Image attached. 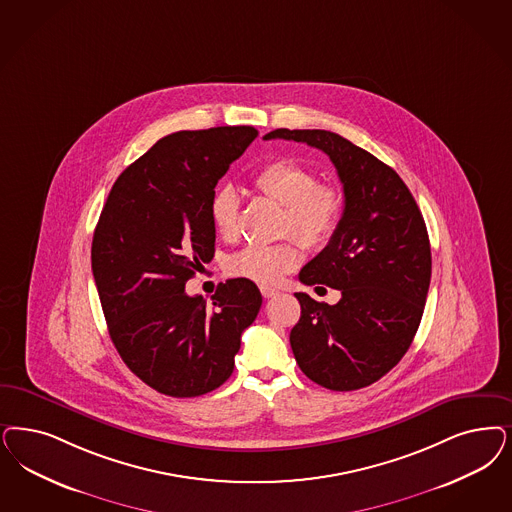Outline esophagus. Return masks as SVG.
Here are the masks:
<instances>
[{
  "label": "esophagus",
  "instance_id": "1",
  "mask_svg": "<svg viewBox=\"0 0 512 512\" xmlns=\"http://www.w3.org/2000/svg\"><path fill=\"white\" fill-rule=\"evenodd\" d=\"M261 293H263V297H265V299H272V297H276V295H278V289L263 285V287H261Z\"/></svg>",
  "mask_w": 512,
  "mask_h": 512
}]
</instances>
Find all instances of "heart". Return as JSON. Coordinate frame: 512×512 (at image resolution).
<instances>
[{
	"mask_svg": "<svg viewBox=\"0 0 512 512\" xmlns=\"http://www.w3.org/2000/svg\"><path fill=\"white\" fill-rule=\"evenodd\" d=\"M253 185L266 198L283 206L282 230L291 232L302 246L321 249L335 238L346 210V196L331 183H318L316 174L293 160L265 164ZM213 227L223 238H234L240 227V196L232 187L213 194ZM300 263V249L293 238L278 244H255L232 255L229 274L259 285H274Z\"/></svg>",
	"mask_w": 512,
	"mask_h": 512,
	"instance_id": "heart-1",
	"label": "heart"
}]
</instances>
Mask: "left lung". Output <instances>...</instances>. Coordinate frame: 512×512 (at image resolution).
<instances>
[{"label":"left lung","mask_w":512,"mask_h":512,"mask_svg":"<svg viewBox=\"0 0 512 512\" xmlns=\"http://www.w3.org/2000/svg\"><path fill=\"white\" fill-rule=\"evenodd\" d=\"M321 149L335 164L346 210L335 238L300 270L304 285L342 293L336 304L295 293L299 323L289 342L312 382L333 391L367 388L410 348L431 282V246L422 212L399 174L329 130L278 128L265 140Z\"/></svg>","instance_id":"8db88e82"}]
</instances>
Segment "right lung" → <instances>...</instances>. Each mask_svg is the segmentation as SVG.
Segmentation results:
<instances>
[{
	"instance_id": "right-lung-1",
	"label": "right lung",
	"mask_w": 512,
	"mask_h": 512,
	"mask_svg": "<svg viewBox=\"0 0 512 512\" xmlns=\"http://www.w3.org/2000/svg\"><path fill=\"white\" fill-rule=\"evenodd\" d=\"M253 126L183 130L117 177L92 238V274L126 367L170 397H198L234 371L240 336L263 304L244 278L206 302L185 283L215 253V185L257 138Z\"/></svg>"
}]
</instances>
